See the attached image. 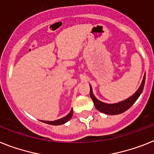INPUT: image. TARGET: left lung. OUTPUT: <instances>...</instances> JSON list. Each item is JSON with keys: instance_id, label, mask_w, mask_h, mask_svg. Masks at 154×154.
I'll list each match as a JSON object with an SVG mask.
<instances>
[{"instance_id": "1", "label": "left lung", "mask_w": 154, "mask_h": 154, "mask_svg": "<svg viewBox=\"0 0 154 154\" xmlns=\"http://www.w3.org/2000/svg\"><path fill=\"white\" fill-rule=\"evenodd\" d=\"M145 80H146V73L143 77V80L142 81L140 87L137 90L136 92L131 97H129L128 99H125L124 101L120 102L117 103H113V104H108V103H103V102L99 101L95 97V95H93L92 88L91 86L90 85V97L92 99L94 105H95V108L99 111L102 112L103 113L109 115H117L122 113L124 112L128 109L131 106L135 103L139 95H141V93L143 92V88H144V85H145Z\"/></svg>"}]
</instances>
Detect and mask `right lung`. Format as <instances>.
Returning <instances> with one entry per match:
<instances>
[{
    "label": "right lung",
    "instance_id": "obj_1",
    "mask_svg": "<svg viewBox=\"0 0 154 154\" xmlns=\"http://www.w3.org/2000/svg\"><path fill=\"white\" fill-rule=\"evenodd\" d=\"M73 116V109H71L69 113L67 116L66 117H63L61 119H59V120H56V121H42L43 122L46 124H48V125H63V124L66 123L67 121H69V119L72 117Z\"/></svg>",
    "mask_w": 154,
    "mask_h": 154
}]
</instances>
